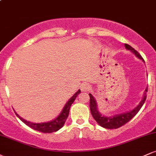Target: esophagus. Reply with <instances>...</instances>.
Masks as SVG:
<instances>
[{"label": "esophagus", "instance_id": "obj_1", "mask_svg": "<svg viewBox=\"0 0 156 156\" xmlns=\"http://www.w3.org/2000/svg\"><path fill=\"white\" fill-rule=\"evenodd\" d=\"M80 89H81L82 92H88L89 89H90V86L88 83H83L82 84Z\"/></svg>", "mask_w": 156, "mask_h": 156}]
</instances>
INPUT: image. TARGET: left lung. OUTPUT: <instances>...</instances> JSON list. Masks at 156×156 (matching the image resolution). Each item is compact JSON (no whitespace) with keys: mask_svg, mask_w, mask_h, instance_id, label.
I'll return each mask as SVG.
<instances>
[{"mask_svg":"<svg viewBox=\"0 0 156 156\" xmlns=\"http://www.w3.org/2000/svg\"><path fill=\"white\" fill-rule=\"evenodd\" d=\"M125 47L127 50H129L132 53H133L136 55V56L138 57L139 59L142 60L144 62V60L143 59L141 55L134 48H132L131 46L128 44H125ZM147 92V88H146L145 89V92L144 93V97H143L141 101L133 110L130 111V112L122 113V114H116V115L112 116V117H106V116L102 115L101 113L99 112V111H98L96 100L92 95V94L89 93V97H90L89 107H90L91 114H92V117H94V119H95L97 122L99 124V125L103 127V128H108V129H116V128H119V127L122 126V125L126 124L127 122H128L139 112V110H140L146 101Z\"/></svg>","mask_w":156,"mask_h":156,"instance_id":"left-lung-1","label":"left lung"}]
</instances>
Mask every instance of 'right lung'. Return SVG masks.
Returning a JSON list of instances; mask_svg holds the SVG:
<instances>
[{
	"label": "right lung",
	"instance_id": "add662e5",
	"mask_svg": "<svg viewBox=\"0 0 156 156\" xmlns=\"http://www.w3.org/2000/svg\"><path fill=\"white\" fill-rule=\"evenodd\" d=\"M80 93V90L78 89L77 92L73 94V96L67 102L65 105L64 106L63 109H62V112L60 113L59 115L55 119L53 120L48 122H42V123H34L31 122L29 121H27L26 119H23L22 117H20L17 113H15V114L17 115V117L20 119L21 121H23L26 125H28V127L31 128L32 129L35 130H38L39 132H42V133H53V132H55L57 130H58L62 127L64 126V123H65L66 120H67L68 116H69V108H70L71 105L73 104V102L76 100V97L78 96V94H79Z\"/></svg>",
	"mask_w": 156,
	"mask_h": 156
}]
</instances>
